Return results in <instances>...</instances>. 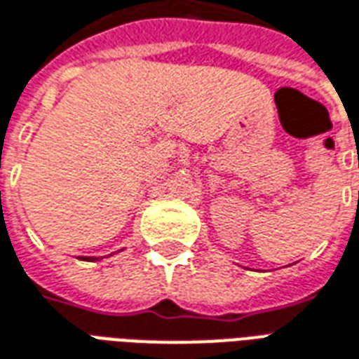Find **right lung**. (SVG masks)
Returning <instances> with one entry per match:
<instances>
[{
	"label": "right lung",
	"mask_w": 359,
	"mask_h": 359,
	"mask_svg": "<svg viewBox=\"0 0 359 359\" xmlns=\"http://www.w3.org/2000/svg\"><path fill=\"white\" fill-rule=\"evenodd\" d=\"M100 257H81L79 261H98Z\"/></svg>",
	"instance_id": "add662e5"
}]
</instances>
